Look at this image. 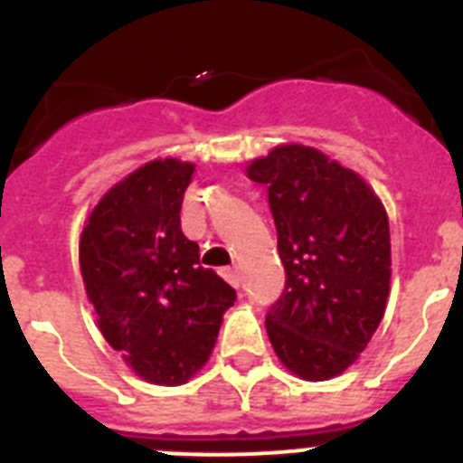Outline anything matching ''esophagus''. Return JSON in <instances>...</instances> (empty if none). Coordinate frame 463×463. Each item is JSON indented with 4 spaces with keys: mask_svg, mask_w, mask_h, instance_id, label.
Masks as SVG:
<instances>
[{
    "mask_svg": "<svg viewBox=\"0 0 463 463\" xmlns=\"http://www.w3.org/2000/svg\"><path fill=\"white\" fill-rule=\"evenodd\" d=\"M222 276H224V280H227L229 285H232V288H239V285H241V271H239V267L224 269Z\"/></svg>",
    "mask_w": 463,
    "mask_h": 463,
    "instance_id": "1",
    "label": "esophagus"
}]
</instances>
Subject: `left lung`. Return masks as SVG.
Here are the masks:
<instances>
[{"mask_svg": "<svg viewBox=\"0 0 463 463\" xmlns=\"http://www.w3.org/2000/svg\"><path fill=\"white\" fill-rule=\"evenodd\" d=\"M267 185L285 267V292L267 334L285 369L320 383L359 359L390 297V220L353 169L301 143H282L245 166Z\"/></svg>", "mask_w": 463, "mask_h": 463, "instance_id": "1", "label": "left lung"}]
</instances>
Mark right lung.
I'll return each mask as SVG.
<instances>
[{
	"label": "right lung",
	"mask_w": 463,
	"mask_h": 463,
	"mask_svg": "<svg viewBox=\"0 0 463 463\" xmlns=\"http://www.w3.org/2000/svg\"><path fill=\"white\" fill-rule=\"evenodd\" d=\"M194 165L153 159L110 187L80 232L85 294L101 336L146 383L175 387L211 357L236 292L199 267L181 229Z\"/></svg>",
	"instance_id": "right-lung-1"
}]
</instances>
